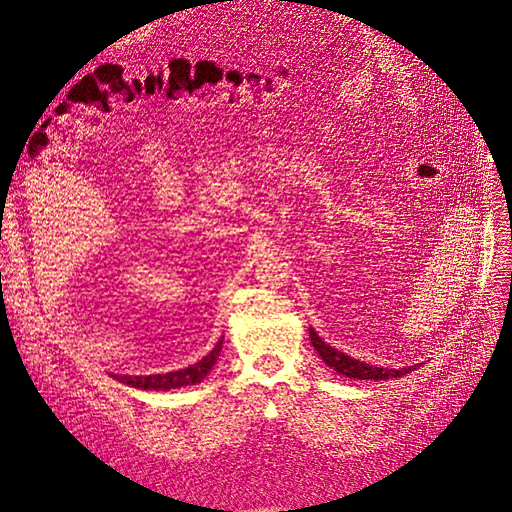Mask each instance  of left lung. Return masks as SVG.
I'll use <instances>...</instances> for the list:
<instances>
[{
	"label": "left lung",
	"instance_id": "8db88e82",
	"mask_svg": "<svg viewBox=\"0 0 512 512\" xmlns=\"http://www.w3.org/2000/svg\"><path fill=\"white\" fill-rule=\"evenodd\" d=\"M310 342L315 346V351L321 355V359L329 368H334L338 374L357 378V381H387V378H400L404 374H410L412 370H417V366H404V368H381V366H370L366 361H359L351 355H346L334 346H329L319 338L315 329L310 327Z\"/></svg>",
	"mask_w": 512,
	"mask_h": 512
}]
</instances>
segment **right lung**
Listing matches in <instances>:
<instances>
[{
    "label": "right lung",
    "instance_id": "obj_1",
    "mask_svg": "<svg viewBox=\"0 0 512 512\" xmlns=\"http://www.w3.org/2000/svg\"><path fill=\"white\" fill-rule=\"evenodd\" d=\"M221 349H223V336L219 338L217 344H214V349L210 353H206L200 361H195V364H191L187 368H180V370L166 372V374H140V376L112 374V378L123 385H129L134 389H144V391H170V389L197 385L204 381L208 372L212 370V366L217 364Z\"/></svg>",
    "mask_w": 512,
    "mask_h": 512
}]
</instances>
